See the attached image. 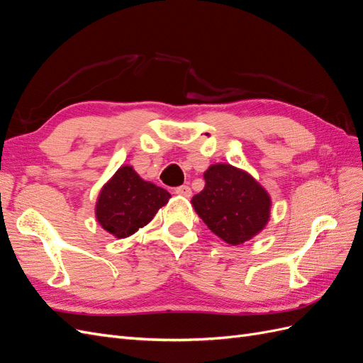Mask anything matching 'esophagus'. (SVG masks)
Returning <instances> with one entry per match:
<instances>
[{
  "instance_id": "esophagus-1",
  "label": "esophagus",
  "mask_w": 363,
  "mask_h": 363,
  "mask_svg": "<svg viewBox=\"0 0 363 363\" xmlns=\"http://www.w3.org/2000/svg\"><path fill=\"white\" fill-rule=\"evenodd\" d=\"M174 192L177 194V195H180V196H184V199H189V196L192 195L191 188H189V186H186V184L179 186V188H175V191H174Z\"/></svg>"
}]
</instances>
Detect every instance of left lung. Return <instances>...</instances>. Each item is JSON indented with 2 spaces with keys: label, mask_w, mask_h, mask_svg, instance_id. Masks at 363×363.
Instances as JSON below:
<instances>
[{
  "label": "left lung",
  "mask_w": 363,
  "mask_h": 363,
  "mask_svg": "<svg viewBox=\"0 0 363 363\" xmlns=\"http://www.w3.org/2000/svg\"><path fill=\"white\" fill-rule=\"evenodd\" d=\"M203 177L204 189L192 196L191 204L212 233L230 245H240L267 227L271 196L250 172L215 163Z\"/></svg>",
  "instance_id": "obj_1"
}]
</instances>
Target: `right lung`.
<instances>
[{
  "instance_id": "1",
  "label": "right lung",
  "mask_w": 363,
  "mask_h": 363,
  "mask_svg": "<svg viewBox=\"0 0 363 363\" xmlns=\"http://www.w3.org/2000/svg\"><path fill=\"white\" fill-rule=\"evenodd\" d=\"M169 199L167 189L142 179L131 164H123L98 194L95 218L107 233L124 239L147 225Z\"/></svg>"
}]
</instances>
